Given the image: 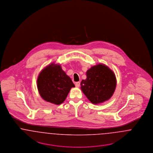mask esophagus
I'll return each instance as SVG.
<instances>
[{
    "mask_svg": "<svg viewBox=\"0 0 153 153\" xmlns=\"http://www.w3.org/2000/svg\"><path fill=\"white\" fill-rule=\"evenodd\" d=\"M80 82H76V84H75V86H76V87L79 88L80 87Z\"/></svg>",
    "mask_w": 153,
    "mask_h": 153,
    "instance_id": "1",
    "label": "esophagus"
}]
</instances>
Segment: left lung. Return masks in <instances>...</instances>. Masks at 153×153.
Here are the masks:
<instances>
[{
  "instance_id": "obj_1",
  "label": "left lung",
  "mask_w": 153,
  "mask_h": 153,
  "mask_svg": "<svg viewBox=\"0 0 153 153\" xmlns=\"http://www.w3.org/2000/svg\"><path fill=\"white\" fill-rule=\"evenodd\" d=\"M87 79L81 82V89L88 100L94 104L109 99L115 92L117 79L108 66L99 64L89 69Z\"/></svg>"
}]
</instances>
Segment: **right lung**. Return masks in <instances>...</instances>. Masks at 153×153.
<instances>
[{
  "label": "right lung",
  "instance_id": "1",
  "mask_svg": "<svg viewBox=\"0 0 153 153\" xmlns=\"http://www.w3.org/2000/svg\"><path fill=\"white\" fill-rule=\"evenodd\" d=\"M74 87L61 65L54 63L45 68L37 79V88L41 97L56 105L64 102L71 89Z\"/></svg>",
  "mask_w": 153,
  "mask_h": 153
}]
</instances>
